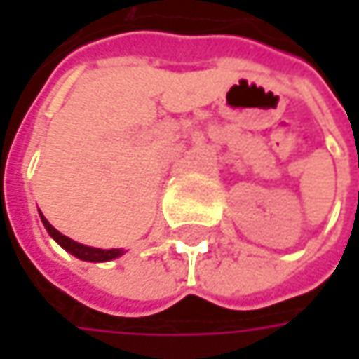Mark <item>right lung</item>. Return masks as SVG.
Listing matches in <instances>:
<instances>
[{
	"instance_id": "right-lung-1",
	"label": "right lung",
	"mask_w": 359,
	"mask_h": 359,
	"mask_svg": "<svg viewBox=\"0 0 359 359\" xmlns=\"http://www.w3.org/2000/svg\"><path fill=\"white\" fill-rule=\"evenodd\" d=\"M41 215V214H39ZM41 222H43V226L48 229V233L53 238V240L57 241L60 245H62L63 250H67L72 255H76L79 259H86V262H109V259H114V257H119V255L123 254L121 250H100V248H90V245H83V243H77V241L69 240L67 236H63L60 233L57 229L53 228L51 224H49L48 219L41 215Z\"/></svg>"
}]
</instances>
